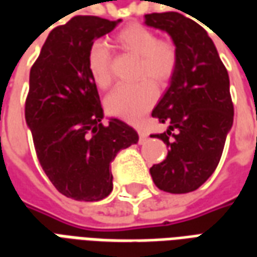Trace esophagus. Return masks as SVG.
I'll return each instance as SVG.
<instances>
[{
  "label": "esophagus",
  "mask_w": 257,
  "mask_h": 257,
  "mask_svg": "<svg viewBox=\"0 0 257 257\" xmlns=\"http://www.w3.org/2000/svg\"><path fill=\"white\" fill-rule=\"evenodd\" d=\"M138 134H139L140 143H145L146 140L149 139V135H147V132L143 128H138Z\"/></svg>",
  "instance_id": "1"
}]
</instances>
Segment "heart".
<instances>
[{
    "mask_svg": "<svg viewBox=\"0 0 257 257\" xmlns=\"http://www.w3.org/2000/svg\"><path fill=\"white\" fill-rule=\"evenodd\" d=\"M118 48L138 58L136 75L149 77L157 84L171 78L178 66V51L171 41L158 40L154 31L145 26L131 25L114 37ZM110 51L103 42H93L88 49L86 63L93 82L99 88H107L111 82ZM157 99V90L149 79L134 84L118 85L107 96L106 106L112 115L136 122L150 110Z\"/></svg>",
    "mask_w": 257,
    "mask_h": 257,
    "instance_id": "heart-1",
    "label": "heart"
}]
</instances>
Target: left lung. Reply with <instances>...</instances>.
Returning a JSON list of instances; mask_svg holds the SVG:
<instances>
[{"mask_svg":"<svg viewBox=\"0 0 257 257\" xmlns=\"http://www.w3.org/2000/svg\"><path fill=\"white\" fill-rule=\"evenodd\" d=\"M145 25L165 31L178 51L171 84L151 112L168 125L151 138L161 139L169 150L150 175L160 190L190 193L215 172L232 126L228 73L208 33L194 20L165 12L146 15Z\"/></svg>","mask_w":257,"mask_h":257,"instance_id":"1","label":"left lung"}]
</instances>
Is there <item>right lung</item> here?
Wrapping results in <instances>:
<instances>
[{
    "instance_id": "right-lung-1",
    "label": "right lung",
    "mask_w": 257,
    "mask_h": 257,
    "mask_svg": "<svg viewBox=\"0 0 257 257\" xmlns=\"http://www.w3.org/2000/svg\"><path fill=\"white\" fill-rule=\"evenodd\" d=\"M121 23L75 16L53 29L30 70L26 123L38 161L59 193L75 201H100L112 190L110 164L136 145L139 135L118 118L104 117L86 56L95 40Z\"/></svg>"
}]
</instances>
